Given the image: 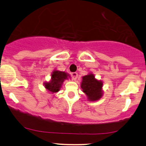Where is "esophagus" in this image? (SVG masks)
<instances>
[{"label":"esophagus","mask_w":146,"mask_h":146,"mask_svg":"<svg viewBox=\"0 0 146 146\" xmlns=\"http://www.w3.org/2000/svg\"><path fill=\"white\" fill-rule=\"evenodd\" d=\"M78 75L77 73H71V77H72V78L73 79V80H76L77 78H78Z\"/></svg>","instance_id":"obj_1"}]
</instances>
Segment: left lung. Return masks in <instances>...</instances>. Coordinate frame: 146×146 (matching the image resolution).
<instances>
[{
    "label": "left lung",
    "mask_w": 146,
    "mask_h": 146,
    "mask_svg": "<svg viewBox=\"0 0 146 146\" xmlns=\"http://www.w3.org/2000/svg\"><path fill=\"white\" fill-rule=\"evenodd\" d=\"M103 82L95 78L93 73L82 77L80 87L89 102L100 100L104 95Z\"/></svg>",
    "instance_id": "1"
}]
</instances>
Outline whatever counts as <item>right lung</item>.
Returning a JSON list of instances; mask_svg holds the SVG:
<instances>
[{
	"instance_id": "add662e5",
	"label": "right lung",
	"mask_w": 146,
	"mask_h": 146,
	"mask_svg": "<svg viewBox=\"0 0 146 146\" xmlns=\"http://www.w3.org/2000/svg\"><path fill=\"white\" fill-rule=\"evenodd\" d=\"M51 80L49 81L44 82L45 89L51 94H55L60 91L64 82L68 80V78H71V75L68 73L58 71L56 68L51 72Z\"/></svg>"
}]
</instances>
